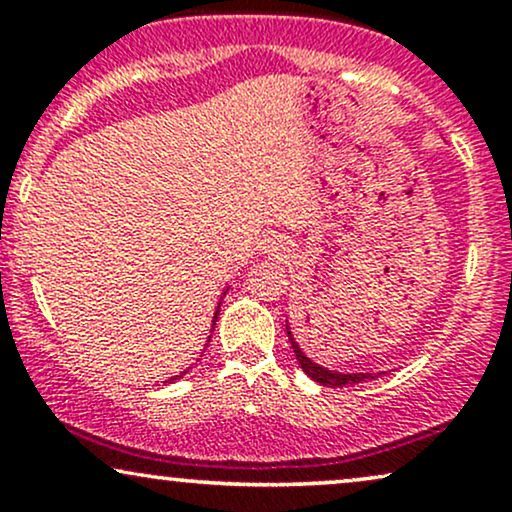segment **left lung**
Masks as SVG:
<instances>
[{"instance_id":"left-lung-1","label":"left lung","mask_w":512,"mask_h":512,"mask_svg":"<svg viewBox=\"0 0 512 512\" xmlns=\"http://www.w3.org/2000/svg\"><path fill=\"white\" fill-rule=\"evenodd\" d=\"M286 334H289V342L293 346V354L298 358V366L303 368V373L308 378H313L315 383L325 385V387H346V385H358V383H366V380H373L375 375H383V373H339V370H327L322 366H317L315 361H310L308 356L303 354V349L298 346L296 337H293L289 320H286Z\"/></svg>"}]
</instances>
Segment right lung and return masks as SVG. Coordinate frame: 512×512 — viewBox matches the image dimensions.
<instances>
[{"mask_svg": "<svg viewBox=\"0 0 512 512\" xmlns=\"http://www.w3.org/2000/svg\"><path fill=\"white\" fill-rule=\"evenodd\" d=\"M219 310H221V305H219V308H216V313H214V320H211V325H216V320H219ZM211 330H214V327H211ZM187 373V370H182V373L180 375H173V378H170L168 380V383H173V380H178V378H182V375H185Z\"/></svg>", "mask_w": 512, "mask_h": 512, "instance_id": "1", "label": "right lung"}]
</instances>
